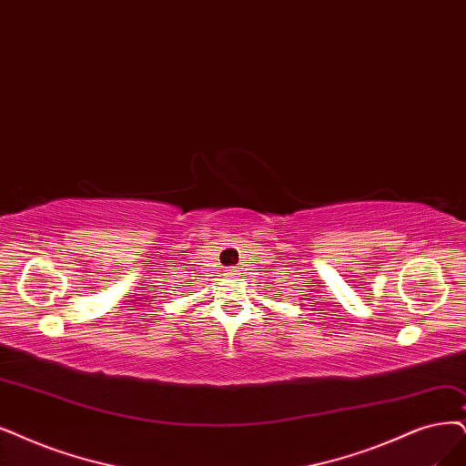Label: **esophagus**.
Instances as JSON below:
<instances>
[{
    "label": "esophagus",
    "mask_w": 466,
    "mask_h": 466,
    "mask_svg": "<svg viewBox=\"0 0 466 466\" xmlns=\"http://www.w3.org/2000/svg\"><path fill=\"white\" fill-rule=\"evenodd\" d=\"M227 274H228V277H230L232 280H238V279H239V274H242V272H239L238 268H228V270H227Z\"/></svg>",
    "instance_id": "obj_1"
}]
</instances>
